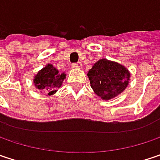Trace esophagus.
I'll use <instances>...</instances> for the list:
<instances>
[{"label": "esophagus", "instance_id": "1", "mask_svg": "<svg viewBox=\"0 0 160 160\" xmlns=\"http://www.w3.org/2000/svg\"><path fill=\"white\" fill-rule=\"evenodd\" d=\"M72 68H81V63L80 62L74 63V64H72Z\"/></svg>", "mask_w": 160, "mask_h": 160}]
</instances>
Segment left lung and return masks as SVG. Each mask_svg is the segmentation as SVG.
Segmentation results:
<instances>
[{
  "label": "left lung",
  "mask_w": 160,
  "mask_h": 160,
  "mask_svg": "<svg viewBox=\"0 0 160 160\" xmlns=\"http://www.w3.org/2000/svg\"><path fill=\"white\" fill-rule=\"evenodd\" d=\"M87 75L95 94L104 101L121 94L128 86L131 76L124 66L106 58L98 60Z\"/></svg>",
  "instance_id": "obj_1"
}]
</instances>
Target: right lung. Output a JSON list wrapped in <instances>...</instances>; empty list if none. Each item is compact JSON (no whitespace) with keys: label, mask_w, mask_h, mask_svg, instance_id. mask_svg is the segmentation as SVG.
I'll list each match as a JSON object with an SVG mask.
<instances>
[{"label":"right lung","mask_w":160,"mask_h":160,"mask_svg":"<svg viewBox=\"0 0 160 160\" xmlns=\"http://www.w3.org/2000/svg\"><path fill=\"white\" fill-rule=\"evenodd\" d=\"M66 79V74L59 73L52 64L46 65L34 77V85L39 92L47 93L48 96L55 94Z\"/></svg>","instance_id":"1"}]
</instances>
